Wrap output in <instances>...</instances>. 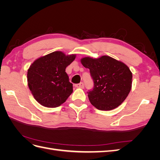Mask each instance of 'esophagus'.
Here are the masks:
<instances>
[{
	"label": "esophagus",
	"instance_id": "esophagus-1",
	"mask_svg": "<svg viewBox=\"0 0 160 160\" xmlns=\"http://www.w3.org/2000/svg\"><path fill=\"white\" fill-rule=\"evenodd\" d=\"M75 87L76 88H81V89H83L84 88V84H83V83H79V84H77V85H75Z\"/></svg>",
	"mask_w": 160,
	"mask_h": 160
}]
</instances>
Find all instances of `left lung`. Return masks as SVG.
<instances>
[{"instance_id": "left-lung-1", "label": "left lung", "mask_w": 160, "mask_h": 160, "mask_svg": "<svg viewBox=\"0 0 160 160\" xmlns=\"http://www.w3.org/2000/svg\"><path fill=\"white\" fill-rule=\"evenodd\" d=\"M81 62L93 79L94 88L88 92V98L95 108L109 111L123 102L132 85V72L126 65L106 55L98 59L85 57Z\"/></svg>"}]
</instances>
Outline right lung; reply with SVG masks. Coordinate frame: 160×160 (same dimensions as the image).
Returning <instances> with one entry per match:
<instances>
[{
  "label": "right lung",
  "mask_w": 160,
  "mask_h": 160,
  "mask_svg": "<svg viewBox=\"0 0 160 160\" xmlns=\"http://www.w3.org/2000/svg\"><path fill=\"white\" fill-rule=\"evenodd\" d=\"M76 55L55 51L38 58L27 71L28 86L34 98L46 108H57L72 93V84L65 72Z\"/></svg>",
  "instance_id": "1"
}]
</instances>
